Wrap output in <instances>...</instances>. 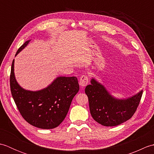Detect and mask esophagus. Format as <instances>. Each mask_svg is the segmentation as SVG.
I'll list each match as a JSON object with an SVG mask.
<instances>
[{
  "label": "esophagus",
  "instance_id": "1",
  "mask_svg": "<svg viewBox=\"0 0 154 154\" xmlns=\"http://www.w3.org/2000/svg\"><path fill=\"white\" fill-rule=\"evenodd\" d=\"M88 83H89V78L85 75H81L80 77V80H79V85H80L83 87L87 86Z\"/></svg>",
  "mask_w": 154,
  "mask_h": 154
}]
</instances>
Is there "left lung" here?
I'll return each mask as SVG.
<instances>
[{"mask_svg": "<svg viewBox=\"0 0 154 154\" xmlns=\"http://www.w3.org/2000/svg\"><path fill=\"white\" fill-rule=\"evenodd\" d=\"M85 90L88 97L91 116L105 126L119 125L131 119L138 108L142 91L127 99H114L102 85L94 79Z\"/></svg>", "mask_w": 154, "mask_h": 154, "instance_id": "1", "label": "left lung"}]
</instances>
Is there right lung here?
Returning <instances> with one entry per match:
<instances>
[{"label":"right lung","mask_w":154,"mask_h":154,"mask_svg":"<svg viewBox=\"0 0 154 154\" xmlns=\"http://www.w3.org/2000/svg\"><path fill=\"white\" fill-rule=\"evenodd\" d=\"M30 40L20 48L16 55ZM13 60L10 85L13 99L20 113L31 125L42 129H52L63 122L79 85L75 77H59L47 88L38 91L24 90L16 82Z\"/></svg>","instance_id":"obj_1"}]
</instances>
